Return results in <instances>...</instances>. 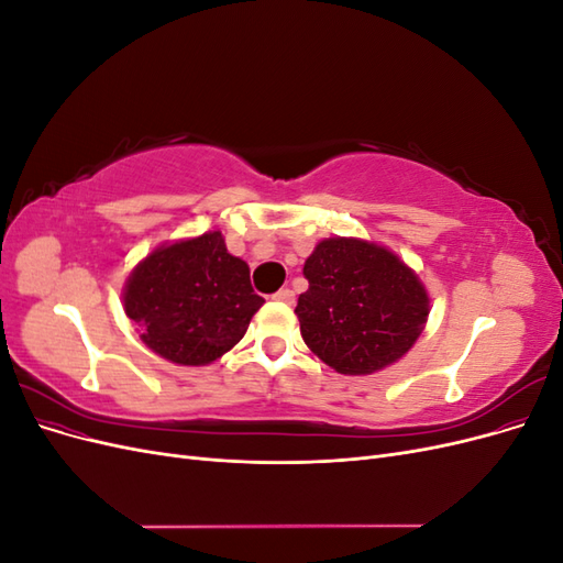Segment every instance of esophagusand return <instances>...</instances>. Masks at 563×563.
<instances>
[{"label":"esophagus","mask_w":563,"mask_h":563,"mask_svg":"<svg viewBox=\"0 0 563 563\" xmlns=\"http://www.w3.org/2000/svg\"><path fill=\"white\" fill-rule=\"evenodd\" d=\"M275 300H279V302H286V305H294L296 302V294L291 291V288H279V291L272 296Z\"/></svg>","instance_id":"34e87169"}]
</instances>
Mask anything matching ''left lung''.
I'll return each mask as SVG.
<instances>
[{"label":"left lung","instance_id":"1","mask_svg":"<svg viewBox=\"0 0 563 563\" xmlns=\"http://www.w3.org/2000/svg\"><path fill=\"white\" fill-rule=\"evenodd\" d=\"M296 314L319 360L343 376H371L416 345L430 294L395 251L360 236H329L302 267Z\"/></svg>","mask_w":563,"mask_h":563}]
</instances>
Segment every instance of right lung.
Returning a JSON list of instances; mask_svg holds the SVG:
<instances>
[{"instance_id":"obj_1","label":"right lung","mask_w":563,"mask_h":563,"mask_svg":"<svg viewBox=\"0 0 563 563\" xmlns=\"http://www.w3.org/2000/svg\"><path fill=\"white\" fill-rule=\"evenodd\" d=\"M122 302L143 343L178 366H207L244 338L265 302L218 230L164 242L131 269Z\"/></svg>"}]
</instances>
